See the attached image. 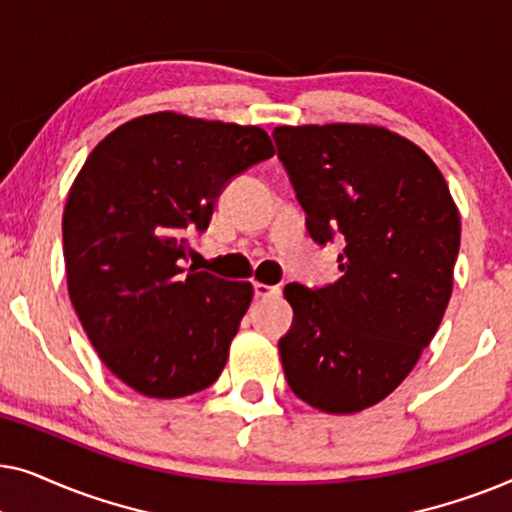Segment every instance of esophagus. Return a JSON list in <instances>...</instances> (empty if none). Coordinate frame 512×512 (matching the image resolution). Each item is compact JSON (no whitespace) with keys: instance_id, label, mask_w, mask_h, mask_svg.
Returning <instances> with one entry per match:
<instances>
[{"instance_id":"1","label":"esophagus","mask_w":512,"mask_h":512,"mask_svg":"<svg viewBox=\"0 0 512 512\" xmlns=\"http://www.w3.org/2000/svg\"><path fill=\"white\" fill-rule=\"evenodd\" d=\"M254 293L256 298H277L282 289L279 286H270V284H263V282H256L254 284Z\"/></svg>"}]
</instances>
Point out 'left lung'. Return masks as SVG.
Masks as SVG:
<instances>
[{"label":"left lung","mask_w":512,"mask_h":512,"mask_svg":"<svg viewBox=\"0 0 512 512\" xmlns=\"http://www.w3.org/2000/svg\"><path fill=\"white\" fill-rule=\"evenodd\" d=\"M272 137L312 240L345 242L338 282L286 284V382L312 408L352 415L387 398L436 335L452 296L459 209L436 163L382 125H279Z\"/></svg>","instance_id":"8db88e82"}]
</instances>
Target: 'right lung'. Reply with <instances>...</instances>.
<instances>
[{
    "label": "right lung",
    "instance_id": "obj_1",
    "mask_svg": "<svg viewBox=\"0 0 512 512\" xmlns=\"http://www.w3.org/2000/svg\"><path fill=\"white\" fill-rule=\"evenodd\" d=\"M275 156L258 125L158 111L118 125L90 151L62 214L67 291L111 373L149 398L219 380L254 298L249 282L181 268L221 188Z\"/></svg>",
    "mask_w": 512,
    "mask_h": 512
}]
</instances>
